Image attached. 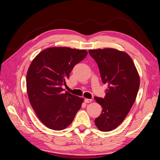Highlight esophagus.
Segmentation results:
<instances>
[{
    "label": "esophagus",
    "mask_w": 160,
    "mask_h": 160,
    "mask_svg": "<svg viewBox=\"0 0 160 160\" xmlns=\"http://www.w3.org/2000/svg\"><path fill=\"white\" fill-rule=\"evenodd\" d=\"M92 99H89V98H85L84 99V101H85V103H91V102H92Z\"/></svg>",
    "instance_id": "obj_1"
}]
</instances>
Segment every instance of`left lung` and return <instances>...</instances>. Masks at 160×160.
Returning <instances> with one entry per match:
<instances>
[{
	"label": "left lung",
	"mask_w": 160,
	"mask_h": 160,
	"mask_svg": "<svg viewBox=\"0 0 160 160\" xmlns=\"http://www.w3.org/2000/svg\"><path fill=\"white\" fill-rule=\"evenodd\" d=\"M88 53L98 64L102 82L108 84L104 98H94L103 108L95 124L101 131H111L123 121L134 104L140 76L125 52L105 48L90 49Z\"/></svg>",
	"instance_id": "left-lung-1"
}]
</instances>
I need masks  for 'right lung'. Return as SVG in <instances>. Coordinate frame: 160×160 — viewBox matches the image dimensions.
<instances>
[{
	"instance_id": "1",
	"label": "right lung",
	"mask_w": 160,
	"mask_h": 160,
	"mask_svg": "<svg viewBox=\"0 0 160 160\" xmlns=\"http://www.w3.org/2000/svg\"><path fill=\"white\" fill-rule=\"evenodd\" d=\"M87 54L85 49L49 48L31 62L26 77L29 101L38 118L49 129H65L82 107L83 98L64 93L62 86Z\"/></svg>"
}]
</instances>
